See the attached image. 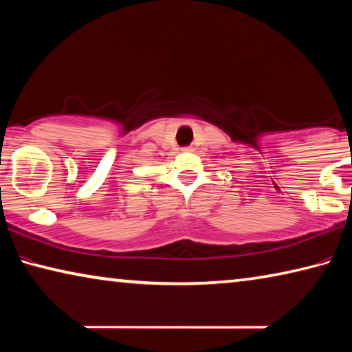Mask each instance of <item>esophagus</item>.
<instances>
[{"label": "esophagus", "instance_id": "esophagus-1", "mask_svg": "<svg viewBox=\"0 0 352 352\" xmlns=\"http://www.w3.org/2000/svg\"><path fill=\"white\" fill-rule=\"evenodd\" d=\"M183 152H194V147H191V146L185 147V148H183Z\"/></svg>", "mask_w": 352, "mask_h": 352}]
</instances>
